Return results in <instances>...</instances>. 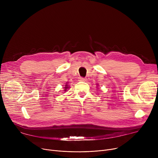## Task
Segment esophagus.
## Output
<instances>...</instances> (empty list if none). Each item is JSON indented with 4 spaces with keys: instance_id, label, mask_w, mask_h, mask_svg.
Returning a JSON list of instances; mask_svg holds the SVG:
<instances>
[{
    "instance_id": "1",
    "label": "esophagus",
    "mask_w": 158,
    "mask_h": 158,
    "mask_svg": "<svg viewBox=\"0 0 158 158\" xmlns=\"http://www.w3.org/2000/svg\"><path fill=\"white\" fill-rule=\"evenodd\" d=\"M79 81H86V78H85V77H80L79 78Z\"/></svg>"
}]
</instances>
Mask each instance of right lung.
<instances>
[{"instance_id":"obj_1","label":"right lung","mask_w":158,"mask_h":158,"mask_svg":"<svg viewBox=\"0 0 158 158\" xmlns=\"http://www.w3.org/2000/svg\"><path fill=\"white\" fill-rule=\"evenodd\" d=\"M65 86H66V87H64V88H65V89H64V90H65V91H66V89H67V88H69V87H67V86H68V85H65Z\"/></svg>"}]
</instances>
